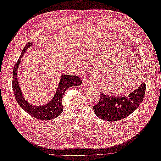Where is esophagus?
Here are the masks:
<instances>
[{"mask_svg": "<svg viewBox=\"0 0 161 161\" xmlns=\"http://www.w3.org/2000/svg\"><path fill=\"white\" fill-rule=\"evenodd\" d=\"M82 85L83 87L88 86L90 85V81L87 78H83L82 79Z\"/></svg>", "mask_w": 161, "mask_h": 161, "instance_id": "1", "label": "esophagus"}]
</instances>
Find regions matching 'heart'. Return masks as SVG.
I'll return each mask as SVG.
<instances>
[{
  "instance_id": "1",
  "label": "heart",
  "mask_w": 161,
  "mask_h": 161,
  "mask_svg": "<svg viewBox=\"0 0 161 161\" xmlns=\"http://www.w3.org/2000/svg\"><path fill=\"white\" fill-rule=\"evenodd\" d=\"M128 48L116 42H106L94 50H91L86 57L91 61L106 64L96 72L97 81L100 87L107 92L120 93L134 88L140 78L139 71L135 61L121 65L120 57H130ZM129 63V62H128Z\"/></svg>"
}]
</instances>
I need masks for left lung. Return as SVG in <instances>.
Listing matches in <instances>:
<instances>
[{
  "label": "left lung",
  "instance_id": "left-lung-1",
  "mask_svg": "<svg viewBox=\"0 0 161 161\" xmlns=\"http://www.w3.org/2000/svg\"><path fill=\"white\" fill-rule=\"evenodd\" d=\"M146 84L142 82L134 92L123 96L108 95L101 93L100 99L93 107L97 116L109 122L124 119L137 108L145 96Z\"/></svg>",
  "mask_w": 161,
  "mask_h": 161
}]
</instances>
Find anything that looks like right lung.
<instances>
[{
	"mask_svg": "<svg viewBox=\"0 0 161 161\" xmlns=\"http://www.w3.org/2000/svg\"><path fill=\"white\" fill-rule=\"evenodd\" d=\"M31 45V43H27L21 54L20 57L16 62L14 67L13 68L12 74V88L14 93L16 100L19 104V105L22 107L27 113H28L33 117L37 118L39 120H49L54 118L58 117L62 113L63 110V105L62 104V99L64 96V92L67 89L73 87L81 85V80L78 75H62L60 82L58 87L57 89V93L53 97V99L47 104L42 106H33L27 103L21 92L19 86V82L18 80V68L20 64V61L25 52L27 51Z\"/></svg>",
	"mask_w": 161,
	"mask_h": 161,
	"instance_id": "1",
	"label": "right lung"
}]
</instances>
